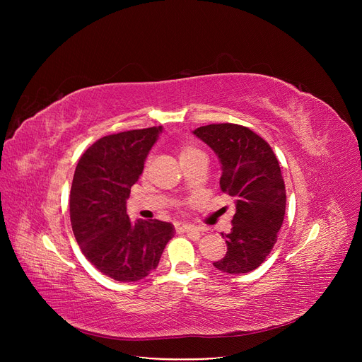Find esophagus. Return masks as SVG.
Instances as JSON below:
<instances>
[{
    "instance_id": "esophagus-1",
    "label": "esophagus",
    "mask_w": 362,
    "mask_h": 362,
    "mask_svg": "<svg viewBox=\"0 0 362 362\" xmlns=\"http://www.w3.org/2000/svg\"><path fill=\"white\" fill-rule=\"evenodd\" d=\"M175 227H176V232H183V233H201V230L199 229H197V227H194V226H191V224H187V223H183V221H177L176 224H175Z\"/></svg>"
}]
</instances>
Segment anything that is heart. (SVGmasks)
Listing matches in <instances>:
<instances>
[{
    "label": "heart",
    "instance_id": "heart-1",
    "mask_svg": "<svg viewBox=\"0 0 362 362\" xmlns=\"http://www.w3.org/2000/svg\"><path fill=\"white\" fill-rule=\"evenodd\" d=\"M177 154H179V160L183 161V160H186V158H191V157H194V156L202 154V152H201L199 149L191 146V145H182V146L179 148V151H177Z\"/></svg>",
    "mask_w": 362,
    "mask_h": 362
}]
</instances>
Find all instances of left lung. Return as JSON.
Listing matches in <instances>:
<instances>
[{
	"label": "left lung",
	"mask_w": 362,
	"mask_h": 362,
	"mask_svg": "<svg viewBox=\"0 0 362 362\" xmlns=\"http://www.w3.org/2000/svg\"><path fill=\"white\" fill-rule=\"evenodd\" d=\"M194 135L221 163V191L235 199L236 211L224 258L213 262L223 273H250L264 262L277 242L286 210V189L272 146L251 129L218 123L201 126Z\"/></svg>",
	"instance_id": "obj_1"
}]
</instances>
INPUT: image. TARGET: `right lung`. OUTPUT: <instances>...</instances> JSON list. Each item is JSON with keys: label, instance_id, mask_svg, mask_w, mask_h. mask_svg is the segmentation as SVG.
<instances>
[{"label": "right lung", "instance_id": "obj_1", "mask_svg": "<svg viewBox=\"0 0 362 362\" xmlns=\"http://www.w3.org/2000/svg\"><path fill=\"white\" fill-rule=\"evenodd\" d=\"M161 126L120 132L92 144L74 170L70 221L83 255L103 274L138 281L157 269L173 224L132 223L126 213L130 187L142 175Z\"/></svg>", "mask_w": 362, "mask_h": 362}]
</instances>
